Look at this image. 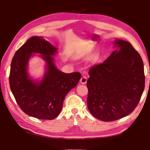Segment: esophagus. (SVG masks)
<instances>
[{
  "label": "esophagus",
  "instance_id": "1",
  "mask_svg": "<svg viewBox=\"0 0 150 150\" xmlns=\"http://www.w3.org/2000/svg\"><path fill=\"white\" fill-rule=\"evenodd\" d=\"M87 80H88L87 78H86V77H85V76H83L81 78L80 83H81V84H85L86 83V82H87Z\"/></svg>",
  "mask_w": 150,
  "mask_h": 150
}]
</instances>
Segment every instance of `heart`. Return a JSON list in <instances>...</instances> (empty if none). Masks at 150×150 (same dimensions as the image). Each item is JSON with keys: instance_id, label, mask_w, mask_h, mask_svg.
I'll return each mask as SVG.
<instances>
[{"instance_id": "b5f03b06", "label": "heart", "mask_w": 150, "mask_h": 150, "mask_svg": "<svg viewBox=\"0 0 150 150\" xmlns=\"http://www.w3.org/2000/svg\"><path fill=\"white\" fill-rule=\"evenodd\" d=\"M97 59H98L97 56H95L94 57V58H93V60H94V61H96L97 60Z\"/></svg>"}]
</instances>
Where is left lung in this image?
Here are the masks:
<instances>
[{
  "label": "left lung",
  "mask_w": 150,
  "mask_h": 150,
  "mask_svg": "<svg viewBox=\"0 0 150 150\" xmlns=\"http://www.w3.org/2000/svg\"><path fill=\"white\" fill-rule=\"evenodd\" d=\"M117 47L106 60L93 66L87 81L88 110L103 121L119 120L137 108L144 88V65L129 42L115 40Z\"/></svg>",
  "instance_id": "1"
}]
</instances>
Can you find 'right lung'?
I'll list each match as a JSON object with an SVG mask.
<instances>
[{"label":"right lung","instance_id":"add662e5","mask_svg":"<svg viewBox=\"0 0 150 150\" xmlns=\"http://www.w3.org/2000/svg\"><path fill=\"white\" fill-rule=\"evenodd\" d=\"M57 49L43 37L29 38L16 52L9 75L11 91L21 110L25 114L41 120H53L59 115L66 94L75 88L81 74H66L59 70L54 62ZM34 53L47 62L46 72L40 82L32 80L27 72L28 62Z\"/></svg>","mask_w":150,"mask_h":150}]
</instances>
